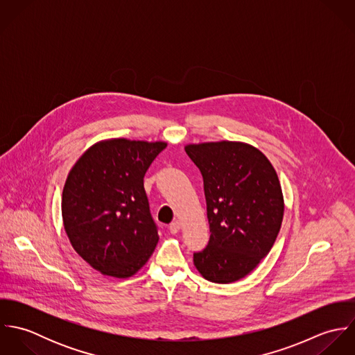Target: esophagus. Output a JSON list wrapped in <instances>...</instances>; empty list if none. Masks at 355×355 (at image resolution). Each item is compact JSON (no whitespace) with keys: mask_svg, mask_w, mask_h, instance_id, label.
<instances>
[{"mask_svg":"<svg viewBox=\"0 0 355 355\" xmlns=\"http://www.w3.org/2000/svg\"><path fill=\"white\" fill-rule=\"evenodd\" d=\"M179 230H180V223L179 221H173V223H171L169 224V231H171V234H178L179 232Z\"/></svg>","mask_w":355,"mask_h":355,"instance_id":"esophagus-1","label":"esophagus"}]
</instances>
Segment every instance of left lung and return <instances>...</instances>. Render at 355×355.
I'll return each instance as SVG.
<instances>
[{"instance_id": "obj_1", "label": "left lung", "mask_w": 355, "mask_h": 355, "mask_svg": "<svg viewBox=\"0 0 355 355\" xmlns=\"http://www.w3.org/2000/svg\"><path fill=\"white\" fill-rule=\"evenodd\" d=\"M201 171L210 238L194 265L213 283H232L270 252L282 227L284 202L277 173L250 145L209 142L186 146Z\"/></svg>"}]
</instances>
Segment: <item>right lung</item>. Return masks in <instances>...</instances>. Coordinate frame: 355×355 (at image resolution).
I'll return each mask as SVG.
<instances>
[{"label":"right lung","mask_w":355,"mask_h":355,"mask_svg":"<svg viewBox=\"0 0 355 355\" xmlns=\"http://www.w3.org/2000/svg\"><path fill=\"white\" fill-rule=\"evenodd\" d=\"M164 142L110 139L96 144L71 169L61 200L75 252L103 275L137 273L158 242L144 178Z\"/></svg>","instance_id":"obj_1"}]
</instances>
